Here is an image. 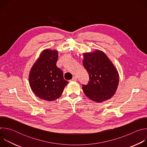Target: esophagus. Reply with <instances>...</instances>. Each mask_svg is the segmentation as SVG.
<instances>
[{"mask_svg": "<svg viewBox=\"0 0 147 147\" xmlns=\"http://www.w3.org/2000/svg\"><path fill=\"white\" fill-rule=\"evenodd\" d=\"M70 81H77V77H76V76H74V77H73V78H72Z\"/></svg>", "mask_w": 147, "mask_h": 147, "instance_id": "esophagus-1", "label": "esophagus"}]
</instances>
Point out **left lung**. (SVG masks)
<instances>
[{
	"label": "left lung",
	"instance_id": "1",
	"mask_svg": "<svg viewBox=\"0 0 147 147\" xmlns=\"http://www.w3.org/2000/svg\"><path fill=\"white\" fill-rule=\"evenodd\" d=\"M83 65L89 74V82L82 85L87 96L96 102L111 99L117 90L119 77L117 69L103 52L84 53Z\"/></svg>",
	"mask_w": 147,
	"mask_h": 147
}]
</instances>
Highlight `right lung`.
Listing matches in <instances>:
<instances>
[{"instance_id":"add662e5","label":"right lung","mask_w":147,"mask_h":147,"mask_svg":"<svg viewBox=\"0 0 147 147\" xmlns=\"http://www.w3.org/2000/svg\"><path fill=\"white\" fill-rule=\"evenodd\" d=\"M57 51L44 50L32 67L29 82L33 92L39 98L48 101L59 98L69 82L63 73L56 66Z\"/></svg>"}]
</instances>
